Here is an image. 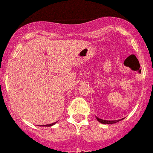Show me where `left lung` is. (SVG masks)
I'll list each match as a JSON object with an SVG mask.
<instances>
[{"label": "left lung", "mask_w": 153, "mask_h": 153, "mask_svg": "<svg viewBox=\"0 0 153 153\" xmlns=\"http://www.w3.org/2000/svg\"><path fill=\"white\" fill-rule=\"evenodd\" d=\"M97 120L101 123H104V124H113V123H115L117 122L120 121V120H123V119H120V120H102L100 118H98L97 117H96Z\"/></svg>", "instance_id": "8db88e82"}]
</instances>
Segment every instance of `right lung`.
<instances>
[{"instance_id":"obj_1","label":"right lung","mask_w":153,"mask_h":153,"mask_svg":"<svg viewBox=\"0 0 153 153\" xmlns=\"http://www.w3.org/2000/svg\"><path fill=\"white\" fill-rule=\"evenodd\" d=\"M55 123H56V122H55V123H51V124L43 125V126H53V125H54V124H55Z\"/></svg>"}]
</instances>
